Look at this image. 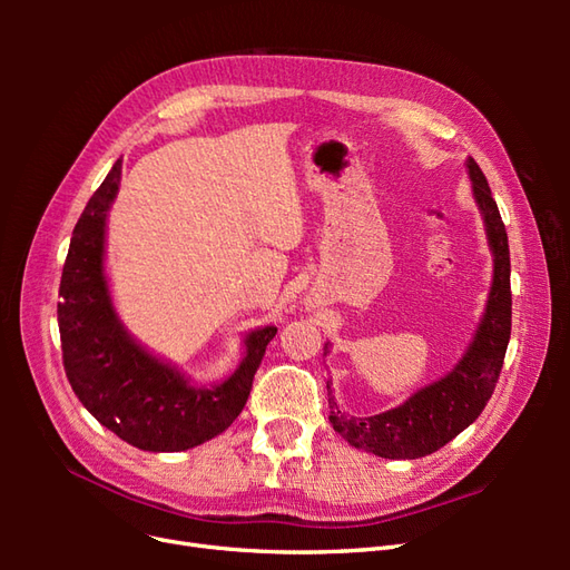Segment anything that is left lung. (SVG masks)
Returning <instances> with one entry per match:
<instances>
[{
	"label": "left lung",
	"mask_w": 570,
	"mask_h": 570,
	"mask_svg": "<svg viewBox=\"0 0 570 570\" xmlns=\"http://www.w3.org/2000/svg\"><path fill=\"white\" fill-rule=\"evenodd\" d=\"M469 178L473 183V197L485 223L488 245L492 249V287L485 314L469 350L459 364L440 377L438 383L411 394L404 404L368 419H354L337 409V402L327 381V406L331 423L356 450H366L383 459H421L438 452L461 430L469 428L490 402L494 385L502 373L504 354L511 337V262L509 237L492 199L488 178L480 166L469 159ZM327 354V344L323 347Z\"/></svg>",
	"instance_id": "left-lung-1"
}]
</instances>
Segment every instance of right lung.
<instances>
[{"instance_id":"1","label":"right lung","mask_w":570,"mask_h":570,"mask_svg":"<svg viewBox=\"0 0 570 570\" xmlns=\"http://www.w3.org/2000/svg\"><path fill=\"white\" fill-rule=\"evenodd\" d=\"M120 183V159L80 214L59 285L66 377L82 406L120 440L145 452H183L220 435L245 409L275 325L245 337V358L218 385H193L149 354L118 321L105 273V235Z\"/></svg>"}]
</instances>
